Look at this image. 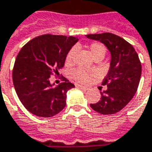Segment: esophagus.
Here are the masks:
<instances>
[{"instance_id": "esophagus-1", "label": "esophagus", "mask_w": 152, "mask_h": 152, "mask_svg": "<svg viewBox=\"0 0 152 152\" xmlns=\"http://www.w3.org/2000/svg\"><path fill=\"white\" fill-rule=\"evenodd\" d=\"M75 86H76V87H78V88H81V89H83V90H87V89H88V87L82 86V85H80V84H76Z\"/></svg>"}]
</instances>
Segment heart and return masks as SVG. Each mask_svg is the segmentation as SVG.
Listing matches in <instances>:
<instances>
[{
	"label": "heart",
	"instance_id": "obj_1",
	"mask_svg": "<svg viewBox=\"0 0 152 152\" xmlns=\"http://www.w3.org/2000/svg\"><path fill=\"white\" fill-rule=\"evenodd\" d=\"M90 51L92 53V56L97 59V58H103L106 54V48L105 46L98 42H94L90 45ZM76 53V48H71L67 53L66 57V65H71L74 60V55ZM93 72L90 71H86L83 68H76L71 72V77L76 80V81L86 83L90 80V78L93 76Z\"/></svg>",
	"mask_w": 152,
	"mask_h": 152
}]
</instances>
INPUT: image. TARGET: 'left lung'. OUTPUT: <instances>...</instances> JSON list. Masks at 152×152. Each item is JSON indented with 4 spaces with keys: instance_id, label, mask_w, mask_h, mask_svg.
Segmentation results:
<instances>
[{
    "instance_id": "8db88e82",
    "label": "left lung",
    "mask_w": 152,
    "mask_h": 152,
    "mask_svg": "<svg viewBox=\"0 0 152 152\" xmlns=\"http://www.w3.org/2000/svg\"><path fill=\"white\" fill-rule=\"evenodd\" d=\"M86 36L102 43L111 54L109 71L102 83L107 86V90L100 92V100L90 106L101 114L116 113L128 104L137 91L141 76L138 54L126 40L111 33Z\"/></svg>"
}]
</instances>
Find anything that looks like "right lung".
<instances>
[{
    "label": "right lung",
    "instance_id": "right-lung-1",
    "mask_svg": "<svg viewBox=\"0 0 152 152\" xmlns=\"http://www.w3.org/2000/svg\"><path fill=\"white\" fill-rule=\"evenodd\" d=\"M75 37L45 34L28 42L19 51L12 71V81L18 97L28 111L39 117L50 118L66 107V93L75 87L63 77L64 82L54 87L50 76L59 74Z\"/></svg>",
    "mask_w": 152,
    "mask_h": 152
}]
</instances>
